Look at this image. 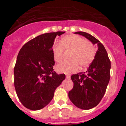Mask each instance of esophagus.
<instances>
[{
	"instance_id": "obj_1",
	"label": "esophagus",
	"mask_w": 126,
	"mask_h": 126,
	"mask_svg": "<svg viewBox=\"0 0 126 126\" xmlns=\"http://www.w3.org/2000/svg\"><path fill=\"white\" fill-rule=\"evenodd\" d=\"M66 79H70V76L66 75Z\"/></svg>"
}]
</instances>
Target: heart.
Instances as JSON below:
<instances>
[{"instance_id": "obj_1", "label": "heart", "mask_w": 126, "mask_h": 126, "mask_svg": "<svg viewBox=\"0 0 126 126\" xmlns=\"http://www.w3.org/2000/svg\"><path fill=\"white\" fill-rule=\"evenodd\" d=\"M63 50L70 52L69 61L58 64L55 69L58 73H72L79 67L80 70L86 69L92 62L95 57V49L93 44L85 41L83 38L76 34H69L62 38L59 44L52 48L53 59L56 62L62 61Z\"/></svg>"}]
</instances>
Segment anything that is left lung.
<instances>
[{
  "instance_id": "obj_1",
  "label": "left lung",
  "mask_w": 126,
  "mask_h": 126,
  "mask_svg": "<svg viewBox=\"0 0 126 126\" xmlns=\"http://www.w3.org/2000/svg\"><path fill=\"white\" fill-rule=\"evenodd\" d=\"M74 33L84 36L98 46L94 60L87 71L71 76L74 86L69 92L70 100L77 107L89 110L100 103L105 93L110 77V61L104 46L96 38L85 32Z\"/></svg>"
}]
</instances>
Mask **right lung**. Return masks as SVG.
Here are the masks:
<instances>
[{
	"label": "right lung",
	"instance_id": "right-lung-1",
	"mask_svg": "<svg viewBox=\"0 0 126 126\" xmlns=\"http://www.w3.org/2000/svg\"><path fill=\"white\" fill-rule=\"evenodd\" d=\"M65 32L40 34L24 44L14 69L17 97L26 108L38 110L50 102L57 88L65 78L53 71L52 47L57 36Z\"/></svg>",
	"mask_w": 126,
	"mask_h": 126
}]
</instances>
